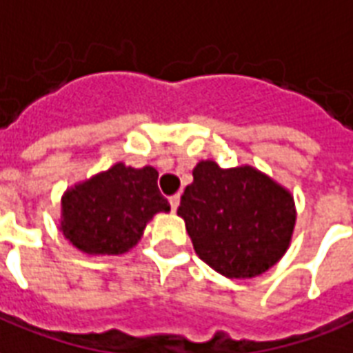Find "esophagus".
<instances>
[{
	"mask_svg": "<svg viewBox=\"0 0 353 353\" xmlns=\"http://www.w3.org/2000/svg\"><path fill=\"white\" fill-rule=\"evenodd\" d=\"M177 205H179V194H174V196H170V208H172V211H176Z\"/></svg>",
	"mask_w": 353,
	"mask_h": 353,
	"instance_id": "esophagus-1",
	"label": "esophagus"
}]
</instances>
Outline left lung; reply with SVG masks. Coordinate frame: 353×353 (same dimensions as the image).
<instances>
[{"label": "left lung", "mask_w": 353, "mask_h": 353, "mask_svg": "<svg viewBox=\"0 0 353 353\" xmlns=\"http://www.w3.org/2000/svg\"><path fill=\"white\" fill-rule=\"evenodd\" d=\"M177 215L183 216L200 260L230 279L262 275L286 252L296 224L288 190L252 166L192 170Z\"/></svg>", "instance_id": "left-lung-1"}]
</instances>
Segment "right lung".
<instances>
[{
    "label": "right lung",
    "instance_id": "1",
    "mask_svg": "<svg viewBox=\"0 0 353 353\" xmlns=\"http://www.w3.org/2000/svg\"><path fill=\"white\" fill-rule=\"evenodd\" d=\"M151 166L123 163L74 185L61 198V232L88 254H121L142 237L145 223L159 211H170L157 187Z\"/></svg>",
    "mask_w": 353,
    "mask_h": 353
}]
</instances>
